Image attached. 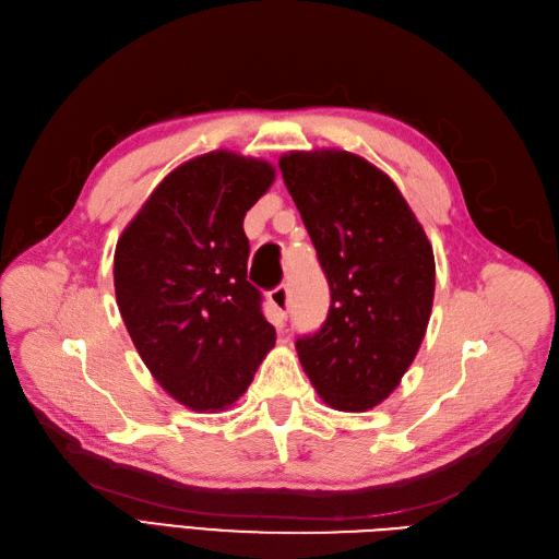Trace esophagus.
I'll return each instance as SVG.
<instances>
[{"instance_id":"1","label":"esophagus","mask_w":559,"mask_h":559,"mask_svg":"<svg viewBox=\"0 0 559 559\" xmlns=\"http://www.w3.org/2000/svg\"><path fill=\"white\" fill-rule=\"evenodd\" d=\"M267 298H270V302H273L275 310H277L282 317L289 314V308H292V294H289V286H286V284L275 286V289L267 294Z\"/></svg>"}]
</instances>
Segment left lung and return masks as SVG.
<instances>
[{
    "mask_svg": "<svg viewBox=\"0 0 559 559\" xmlns=\"http://www.w3.org/2000/svg\"><path fill=\"white\" fill-rule=\"evenodd\" d=\"M280 170L331 289L324 326L296 341L302 370L331 408H376L427 333L436 286L427 233L396 183L349 151H292Z\"/></svg>",
    "mask_w": 559,
    "mask_h": 559,
    "instance_id": "8db88e82",
    "label": "left lung"
}]
</instances>
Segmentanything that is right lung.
Returning <instances> with one entry per match:
<instances>
[{"label": "right lung", "mask_w": 559, "mask_h": 559, "mask_svg": "<svg viewBox=\"0 0 559 559\" xmlns=\"http://www.w3.org/2000/svg\"><path fill=\"white\" fill-rule=\"evenodd\" d=\"M275 167L233 151L179 165L116 245L114 286L126 329L158 384L195 413L238 401L275 329L247 282L245 214Z\"/></svg>", "instance_id": "obj_1"}]
</instances>
